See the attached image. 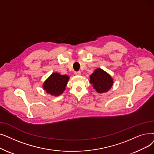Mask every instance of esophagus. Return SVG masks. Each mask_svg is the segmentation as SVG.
<instances>
[{"label": "esophagus", "instance_id": "esophagus-1", "mask_svg": "<svg viewBox=\"0 0 154 154\" xmlns=\"http://www.w3.org/2000/svg\"><path fill=\"white\" fill-rule=\"evenodd\" d=\"M75 75H81V71H78L75 72Z\"/></svg>", "mask_w": 154, "mask_h": 154}]
</instances>
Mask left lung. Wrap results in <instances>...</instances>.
I'll return each mask as SVG.
<instances>
[{
	"mask_svg": "<svg viewBox=\"0 0 154 154\" xmlns=\"http://www.w3.org/2000/svg\"><path fill=\"white\" fill-rule=\"evenodd\" d=\"M89 77L93 88L100 94L109 91L114 83L112 77L101 68L96 69Z\"/></svg>",
	"mask_w": 154,
	"mask_h": 154,
	"instance_id": "8db88e82",
	"label": "left lung"
}]
</instances>
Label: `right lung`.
<instances>
[{
    "mask_svg": "<svg viewBox=\"0 0 154 154\" xmlns=\"http://www.w3.org/2000/svg\"><path fill=\"white\" fill-rule=\"evenodd\" d=\"M69 79L67 75L53 72L44 82L43 88L47 94L53 96H58L65 90Z\"/></svg>",
    "mask_w": 154,
    "mask_h": 154,
    "instance_id": "obj_1",
    "label": "right lung"
}]
</instances>
